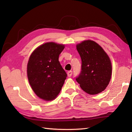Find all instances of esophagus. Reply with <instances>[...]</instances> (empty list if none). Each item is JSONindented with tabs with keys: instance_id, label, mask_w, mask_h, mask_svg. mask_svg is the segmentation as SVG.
Here are the masks:
<instances>
[{
	"instance_id": "34e87169",
	"label": "esophagus",
	"mask_w": 132,
	"mask_h": 132,
	"mask_svg": "<svg viewBox=\"0 0 132 132\" xmlns=\"http://www.w3.org/2000/svg\"><path fill=\"white\" fill-rule=\"evenodd\" d=\"M72 71H69L68 72V76L69 77H70L71 75H72Z\"/></svg>"
}]
</instances>
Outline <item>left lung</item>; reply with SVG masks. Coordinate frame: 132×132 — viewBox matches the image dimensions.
Masks as SVG:
<instances>
[{"label":"left lung","instance_id":"8db88e82","mask_svg":"<svg viewBox=\"0 0 132 132\" xmlns=\"http://www.w3.org/2000/svg\"><path fill=\"white\" fill-rule=\"evenodd\" d=\"M82 60L81 71L77 82L86 93L96 95L106 88L112 75L111 62L99 44L87 40L77 45Z\"/></svg>","mask_w":132,"mask_h":132}]
</instances>
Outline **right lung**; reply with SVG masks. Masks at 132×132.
Returning <instances> with one entry per match:
<instances>
[{
  "label": "right lung",
  "mask_w": 132,
  "mask_h": 132,
  "mask_svg": "<svg viewBox=\"0 0 132 132\" xmlns=\"http://www.w3.org/2000/svg\"><path fill=\"white\" fill-rule=\"evenodd\" d=\"M64 45L47 43L36 49L27 64V75L30 86L41 99H55L66 79L67 74L58 61Z\"/></svg>",
  "instance_id": "1"
}]
</instances>
